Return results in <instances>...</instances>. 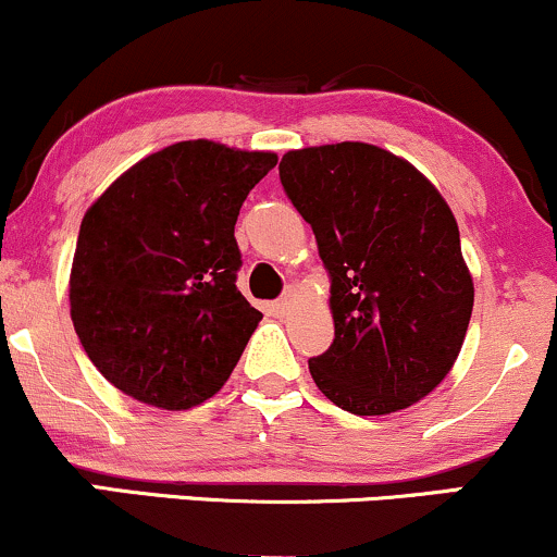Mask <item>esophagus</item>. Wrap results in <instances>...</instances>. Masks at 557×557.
Returning a JSON list of instances; mask_svg holds the SVG:
<instances>
[{
  "mask_svg": "<svg viewBox=\"0 0 557 557\" xmlns=\"http://www.w3.org/2000/svg\"><path fill=\"white\" fill-rule=\"evenodd\" d=\"M296 304H298V290H296V287H287L285 296L280 298L277 304H272V311H274V314H277V317H287V314H290L293 306H296Z\"/></svg>",
  "mask_w": 557,
  "mask_h": 557,
  "instance_id": "obj_1",
  "label": "esophagus"
}]
</instances>
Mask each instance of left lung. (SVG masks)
Returning a JSON list of instances; mask_svg holds the SVG:
<instances>
[{
	"instance_id": "1",
	"label": "left lung",
	"mask_w": 557,
	"mask_h": 557,
	"mask_svg": "<svg viewBox=\"0 0 557 557\" xmlns=\"http://www.w3.org/2000/svg\"><path fill=\"white\" fill-rule=\"evenodd\" d=\"M280 181L330 274L335 341L309 361L317 387L356 417L426 398L461 354L474 309L443 194L411 162L361 140L287 151Z\"/></svg>"
}]
</instances>
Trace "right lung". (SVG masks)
Returning <instances> with one entry per match:
<instances>
[{
    "mask_svg": "<svg viewBox=\"0 0 557 557\" xmlns=\"http://www.w3.org/2000/svg\"><path fill=\"white\" fill-rule=\"evenodd\" d=\"M274 151L181 140L125 170L81 222L70 317L114 387L146 406H201L233 374L261 311L235 287V222Z\"/></svg>",
    "mask_w": 557,
    "mask_h": 557,
    "instance_id": "right-lung-1",
    "label": "right lung"
}]
</instances>
